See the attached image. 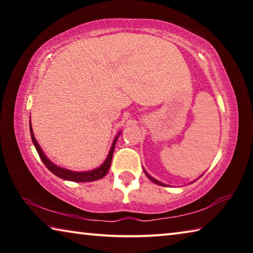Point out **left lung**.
I'll return each instance as SVG.
<instances>
[{
	"label": "left lung",
	"instance_id": "obj_1",
	"mask_svg": "<svg viewBox=\"0 0 253 253\" xmlns=\"http://www.w3.org/2000/svg\"><path fill=\"white\" fill-rule=\"evenodd\" d=\"M144 172H145V174H146V176L149 178V179H151V181L152 182H154V183H156V184H158V185H163V186H166L165 185V184L164 183H162V182H160V181H157V179H155V178H153L152 176H151V175H149L147 172H146V170H145L144 169Z\"/></svg>",
	"mask_w": 253,
	"mask_h": 253
}]
</instances>
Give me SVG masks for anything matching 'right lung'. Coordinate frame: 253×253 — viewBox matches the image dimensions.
<instances>
[{
  "mask_svg": "<svg viewBox=\"0 0 253 253\" xmlns=\"http://www.w3.org/2000/svg\"><path fill=\"white\" fill-rule=\"evenodd\" d=\"M30 132H31V138H32L33 145L36 146L37 152H38V154H39L41 161L44 163L46 169H48L51 173H53L55 176L63 178V179H67V181H72V182H92V181H96V179H100L104 177L110 168L111 160H113L115 145H116L118 137H119V135H121V131H119L117 136L115 137L108 156H107L106 161L102 163L101 166H99L98 169H95L92 170H88V172H74V170L62 169V168H60V166H57L55 164H53V163L44 155V153L42 152L40 145L37 142L36 137H34L32 126H31V121H30Z\"/></svg>",
  "mask_w": 253,
  "mask_h": 253,
  "instance_id": "add662e5",
  "label": "right lung"
}]
</instances>
